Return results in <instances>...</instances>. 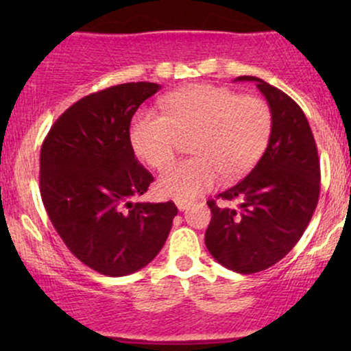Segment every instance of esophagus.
Returning <instances> with one entry per match:
<instances>
[{
	"label": "esophagus",
	"instance_id": "1",
	"mask_svg": "<svg viewBox=\"0 0 351 351\" xmlns=\"http://www.w3.org/2000/svg\"><path fill=\"white\" fill-rule=\"evenodd\" d=\"M189 201L188 199H176V206H178L180 211H184V209L189 208Z\"/></svg>",
	"mask_w": 351,
	"mask_h": 351
}]
</instances>
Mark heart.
<instances>
[{
  "label": "heart",
  "mask_w": 351,
  "mask_h": 351,
  "mask_svg": "<svg viewBox=\"0 0 351 351\" xmlns=\"http://www.w3.org/2000/svg\"><path fill=\"white\" fill-rule=\"evenodd\" d=\"M167 114L136 112L130 127L134 150L155 170H167L181 147V136L195 135L196 156L171 167L158 180V193L191 199L211 189L219 176L234 180L263 156L272 132V112L257 95H239L228 87L195 84L163 99Z\"/></svg>",
  "instance_id": "obj_1"
}]
</instances>
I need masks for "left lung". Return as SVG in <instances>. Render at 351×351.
<instances>
[{"instance_id": "obj_1", "label": "left lung", "mask_w": 351, "mask_h": 351, "mask_svg": "<svg viewBox=\"0 0 351 351\" xmlns=\"http://www.w3.org/2000/svg\"><path fill=\"white\" fill-rule=\"evenodd\" d=\"M252 80L267 99L272 132L263 158L243 181L217 195L237 208L208 201V251L226 269L256 274L284 259L307 229L320 195V160L304 110L263 79Z\"/></svg>"}]
</instances>
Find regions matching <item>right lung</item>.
<instances>
[{"instance_id":"right-lung-1","label":"right lung","mask_w":351,"mask_h":351,"mask_svg":"<svg viewBox=\"0 0 351 351\" xmlns=\"http://www.w3.org/2000/svg\"><path fill=\"white\" fill-rule=\"evenodd\" d=\"M158 88L128 82L86 95L56 120L41 147L39 189L52 226L80 263L108 277L152 263L178 213L173 201L132 203L153 176L135 158L130 122Z\"/></svg>"}]
</instances>
